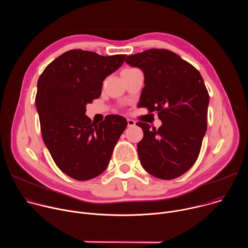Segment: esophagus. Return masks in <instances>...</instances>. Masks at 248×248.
<instances>
[{"label": "esophagus", "instance_id": "1", "mask_svg": "<svg viewBox=\"0 0 248 248\" xmlns=\"http://www.w3.org/2000/svg\"><path fill=\"white\" fill-rule=\"evenodd\" d=\"M127 125H128L129 127L134 126V125H135V122H134L133 120H131V119H127Z\"/></svg>", "mask_w": 248, "mask_h": 248}]
</instances>
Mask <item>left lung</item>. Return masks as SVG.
<instances>
[{"instance_id":"8db88e82","label":"left lung","mask_w":248,"mask_h":248,"mask_svg":"<svg viewBox=\"0 0 248 248\" xmlns=\"http://www.w3.org/2000/svg\"><path fill=\"white\" fill-rule=\"evenodd\" d=\"M139 67L144 84L138 107L156 111L162 125L138 122L143 138L137 144L141 165L161 180L184 174L198 158L207 129L209 94L198 70L166 49H150L127 56Z\"/></svg>"}]
</instances>
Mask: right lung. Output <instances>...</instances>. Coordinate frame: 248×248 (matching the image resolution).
<instances>
[{
  "mask_svg": "<svg viewBox=\"0 0 248 248\" xmlns=\"http://www.w3.org/2000/svg\"><path fill=\"white\" fill-rule=\"evenodd\" d=\"M125 56L70 50L49 63L38 79L35 103L43 141L58 168L77 181L106 170L127 125L122 116L109 115L95 124L85 115L86 105L100 97L104 79Z\"/></svg>",
  "mask_w": 248,
  "mask_h": 248,
  "instance_id": "right-lung-1",
  "label": "right lung"
}]
</instances>
